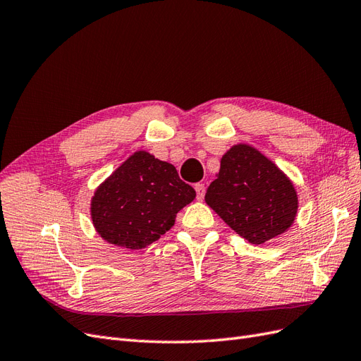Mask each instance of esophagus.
I'll return each instance as SVG.
<instances>
[{
  "label": "esophagus",
  "mask_w": 361,
  "mask_h": 361,
  "mask_svg": "<svg viewBox=\"0 0 361 361\" xmlns=\"http://www.w3.org/2000/svg\"><path fill=\"white\" fill-rule=\"evenodd\" d=\"M194 190L197 192V200H203L204 197V183H195Z\"/></svg>",
  "instance_id": "34e87169"
}]
</instances>
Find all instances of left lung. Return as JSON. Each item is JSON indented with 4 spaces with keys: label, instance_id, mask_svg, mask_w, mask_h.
Wrapping results in <instances>:
<instances>
[{
    "label": "left lung",
    "instance_id": "left-lung-1",
    "mask_svg": "<svg viewBox=\"0 0 361 361\" xmlns=\"http://www.w3.org/2000/svg\"><path fill=\"white\" fill-rule=\"evenodd\" d=\"M206 203L251 244H262L290 227L298 209L292 182L255 147L236 145L221 158Z\"/></svg>",
    "mask_w": 361,
    "mask_h": 361
}]
</instances>
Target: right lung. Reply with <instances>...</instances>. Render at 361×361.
<instances>
[{"instance_id": "1", "label": "right lung", "mask_w": 361, "mask_h": 361, "mask_svg": "<svg viewBox=\"0 0 361 361\" xmlns=\"http://www.w3.org/2000/svg\"><path fill=\"white\" fill-rule=\"evenodd\" d=\"M194 197L174 166L140 150L96 190L92 220L105 241L140 250L170 231Z\"/></svg>"}]
</instances>
